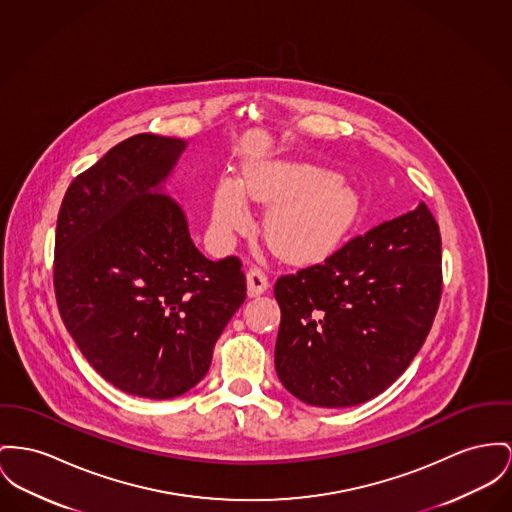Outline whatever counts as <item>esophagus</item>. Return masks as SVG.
I'll use <instances>...</instances> for the list:
<instances>
[{
  "mask_svg": "<svg viewBox=\"0 0 512 512\" xmlns=\"http://www.w3.org/2000/svg\"><path fill=\"white\" fill-rule=\"evenodd\" d=\"M270 287V279L262 268H250L246 273V289H248V297H258L262 293H266Z\"/></svg>",
  "mask_w": 512,
  "mask_h": 512,
  "instance_id": "34e87169",
  "label": "esophagus"
}]
</instances>
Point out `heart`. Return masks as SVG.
<instances>
[{
  "mask_svg": "<svg viewBox=\"0 0 512 512\" xmlns=\"http://www.w3.org/2000/svg\"><path fill=\"white\" fill-rule=\"evenodd\" d=\"M248 196L272 205L264 235L287 262L332 254L361 217L359 190L338 172L303 161H258L239 180L221 178L211 204V237L225 246L250 227Z\"/></svg>",
  "mask_w": 512,
  "mask_h": 512,
  "instance_id": "obj_1",
  "label": "heart"
}]
</instances>
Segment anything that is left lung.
<instances>
[{
  "instance_id": "obj_1",
  "label": "left lung",
  "mask_w": 512,
  "mask_h": 512,
  "mask_svg": "<svg viewBox=\"0 0 512 512\" xmlns=\"http://www.w3.org/2000/svg\"><path fill=\"white\" fill-rule=\"evenodd\" d=\"M441 233L427 205L283 275L275 371L295 398L351 408L384 392L421 349L441 289Z\"/></svg>"
}]
</instances>
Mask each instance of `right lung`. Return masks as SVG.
Wrapping results in <instances>:
<instances>
[{
	"label": "right lung",
	"mask_w": 512,
	"mask_h": 512,
	"mask_svg": "<svg viewBox=\"0 0 512 512\" xmlns=\"http://www.w3.org/2000/svg\"><path fill=\"white\" fill-rule=\"evenodd\" d=\"M186 145L124 139L69 184L56 225L54 289L71 338L106 382L149 400L207 375L246 299L239 258L207 260L165 194Z\"/></svg>",
	"instance_id": "add662e5"
}]
</instances>
